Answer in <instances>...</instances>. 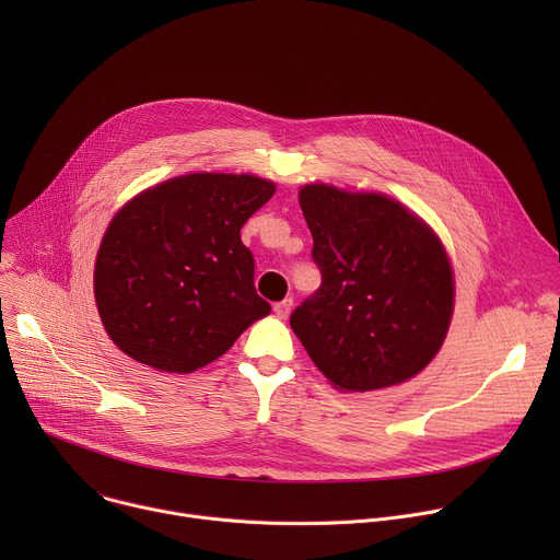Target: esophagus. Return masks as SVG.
I'll use <instances>...</instances> for the list:
<instances>
[{"label": "esophagus", "mask_w": 560, "mask_h": 560, "mask_svg": "<svg viewBox=\"0 0 560 560\" xmlns=\"http://www.w3.org/2000/svg\"><path fill=\"white\" fill-rule=\"evenodd\" d=\"M290 310H292V299H283V301L275 303V314H277L279 318H285V316L290 314Z\"/></svg>", "instance_id": "obj_1"}]
</instances>
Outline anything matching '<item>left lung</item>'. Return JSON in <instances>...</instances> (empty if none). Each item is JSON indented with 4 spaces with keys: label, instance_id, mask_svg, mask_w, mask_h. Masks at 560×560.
Listing matches in <instances>:
<instances>
[{
    "label": "left lung",
    "instance_id": "obj_1",
    "mask_svg": "<svg viewBox=\"0 0 560 560\" xmlns=\"http://www.w3.org/2000/svg\"><path fill=\"white\" fill-rule=\"evenodd\" d=\"M312 232L316 288L290 314L314 365L337 387L404 383L439 352L454 283L432 230L383 195L314 184L299 192Z\"/></svg>",
    "mask_w": 560,
    "mask_h": 560
}]
</instances>
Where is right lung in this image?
<instances>
[{
	"label": "right lung",
	"instance_id": "add662e5",
	"mask_svg": "<svg viewBox=\"0 0 560 560\" xmlns=\"http://www.w3.org/2000/svg\"><path fill=\"white\" fill-rule=\"evenodd\" d=\"M275 195L253 175L197 173L145 190L110 221L95 299L115 346L164 372L219 359L270 314L238 230Z\"/></svg>",
	"mask_w": 560,
	"mask_h": 560
}]
</instances>
